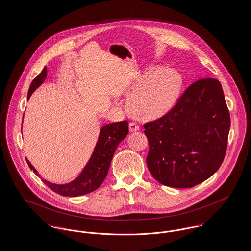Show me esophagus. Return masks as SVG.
<instances>
[{"label":"esophagus","instance_id":"34e87169","mask_svg":"<svg viewBox=\"0 0 251 251\" xmlns=\"http://www.w3.org/2000/svg\"><path fill=\"white\" fill-rule=\"evenodd\" d=\"M129 129H130V131H139V129H140V127H139V125L137 124V123H135V122H131L130 123V125H129Z\"/></svg>","mask_w":251,"mask_h":251}]
</instances>
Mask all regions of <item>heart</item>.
Masks as SVG:
<instances>
[{
    "label": "heart",
    "mask_w": 251,
    "mask_h": 251,
    "mask_svg": "<svg viewBox=\"0 0 251 251\" xmlns=\"http://www.w3.org/2000/svg\"><path fill=\"white\" fill-rule=\"evenodd\" d=\"M182 86L178 72L161 66L150 68L130 86L127 108L142 120L164 117L176 105Z\"/></svg>",
    "instance_id": "1"
}]
</instances>
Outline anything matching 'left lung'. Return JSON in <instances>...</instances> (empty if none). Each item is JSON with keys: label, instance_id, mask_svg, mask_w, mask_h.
I'll return each mask as SVG.
<instances>
[{"label": "left lung", "instance_id": "1", "mask_svg": "<svg viewBox=\"0 0 251 251\" xmlns=\"http://www.w3.org/2000/svg\"><path fill=\"white\" fill-rule=\"evenodd\" d=\"M229 128L220 82L213 78L195 82L169 113L144 125L150 172L174 188H190L209 179L224 160Z\"/></svg>", "mask_w": 251, "mask_h": 251}]
</instances>
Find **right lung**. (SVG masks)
<instances>
[{"instance_id": "obj_1", "label": "right lung", "mask_w": 251, "mask_h": 251, "mask_svg": "<svg viewBox=\"0 0 251 251\" xmlns=\"http://www.w3.org/2000/svg\"><path fill=\"white\" fill-rule=\"evenodd\" d=\"M46 77L47 68L45 67L30 85L27 97L28 100L36 88L43 84ZM128 132L129 128L126 120L104 125L100 131L99 138L91 157L76 179L63 184L52 183L41 178L42 181L52 191L64 197H79L95 191L105 179L115 151L119 144L128 135ZM26 161L36 176L40 177V174L29 160L26 159Z\"/></svg>"}]
</instances>
